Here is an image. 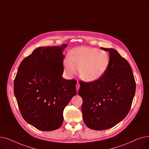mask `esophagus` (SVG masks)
I'll list each match as a JSON object with an SVG mask.
<instances>
[{
  "instance_id": "obj_1",
  "label": "esophagus",
  "mask_w": 149,
  "mask_h": 149,
  "mask_svg": "<svg viewBox=\"0 0 149 149\" xmlns=\"http://www.w3.org/2000/svg\"><path fill=\"white\" fill-rule=\"evenodd\" d=\"M79 88H80V84H79V82H77V84H76V89H77V92L79 91Z\"/></svg>"
}]
</instances>
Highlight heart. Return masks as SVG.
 I'll list each match as a JSON object with an SVG mask.
<instances>
[{"mask_svg": "<svg viewBox=\"0 0 149 149\" xmlns=\"http://www.w3.org/2000/svg\"><path fill=\"white\" fill-rule=\"evenodd\" d=\"M65 71L72 77L79 68V75L87 82L98 80L102 77L109 65V57L104 51L89 47H80L73 49L63 62Z\"/></svg>", "mask_w": 149, "mask_h": 149, "instance_id": "1", "label": "heart"}]
</instances>
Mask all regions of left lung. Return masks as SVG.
<instances>
[{
    "label": "left lung",
    "mask_w": 149,
    "mask_h": 149,
    "mask_svg": "<svg viewBox=\"0 0 149 149\" xmlns=\"http://www.w3.org/2000/svg\"><path fill=\"white\" fill-rule=\"evenodd\" d=\"M109 52V65L100 79L93 82L80 81L79 95L83 99V121L93 130L110 129L128 114L134 99L136 83L127 61L112 48Z\"/></svg>",
    "instance_id": "left-lung-1"
}]
</instances>
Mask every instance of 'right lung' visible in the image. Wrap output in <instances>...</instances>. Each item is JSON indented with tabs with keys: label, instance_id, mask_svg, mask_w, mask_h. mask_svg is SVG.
I'll return each instance as SVG.
<instances>
[{
	"label": "right lung",
	"instance_id": "right-lung-1",
	"mask_svg": "<svg viewBox=\"0 0 149 149\" xmlns=\"http://www.w3.org/2000/svg\"><path fill=\"white\" fill-rule=\"evenodd\" d=\"M66 44L39 47L19 67L14 92L22 117L42 131L61 127L63 111L77 91L75 80L62 78Z\"/></svg>",
	"mask_w": 149,
	"mask_h": 149
}]
</instances>
